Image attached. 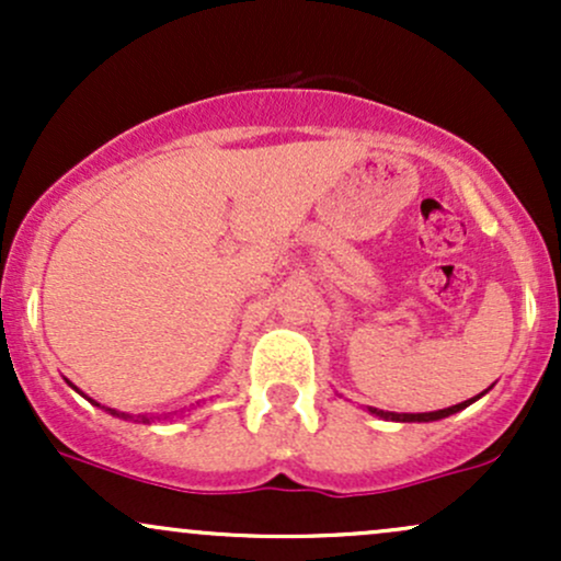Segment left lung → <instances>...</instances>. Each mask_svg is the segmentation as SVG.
I'll return each instance as SVG.
<instances>
[{
  "instance_id": "1",
  "label": "left lung",
  "mask_w": 561,
  "mask_h": 561,
  "mask_svg": "<svg viewBox=\"0 0 561 561\" xmlns=\"http://www.w3.org/2000/svg\"><path fill=\"white\" fill-rule=\"evenodd\" d=\"M480 396H482V392H480ZM480 396L469 398V401H465V403L448 405V409H440V411H424V414H396V411H379V409H369V411H371V414L382 416V420H390V422H437V420H446V416H450V414H456V411L467 409V405L478 401Z\"/></svg>"
}]
</instances>
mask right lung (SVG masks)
Here are the masks:
<instances>
[{
    "label": "right lung",
    "instance_id": "right-lung-1",
    "mask_svg": "<svg viewBox=\"0 0 561 561\" xmlns=\"http://www.w3.org/2000/svg\"><path fill=\"white\" fill-rule=\"evenodd\" d=\"M70 385V382H68ZM70 388H73V385H70ZM76 390H79V388H76ZM81 392V390H79ZM81 396H83V392H81ZM89 401H92V398H89ZM94 403V401H92ZM94 405H100V403H94ZM102 409H105V405H102ZM107 411V414H113V416H121V420H134V422H150L152 420V416H147V414H139V416H131V414H126V411H115V409H105Z\"/></svg>",
    "mask_w": 561,
    "mask_h": 561
}]
</instances>
